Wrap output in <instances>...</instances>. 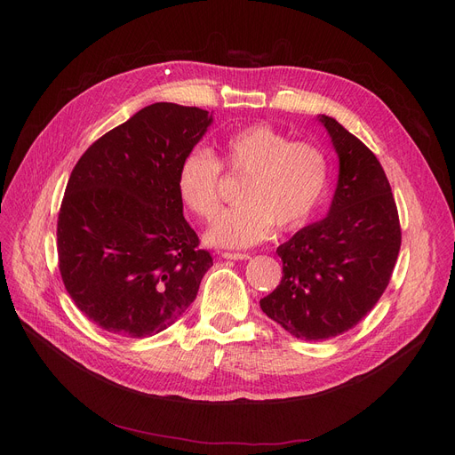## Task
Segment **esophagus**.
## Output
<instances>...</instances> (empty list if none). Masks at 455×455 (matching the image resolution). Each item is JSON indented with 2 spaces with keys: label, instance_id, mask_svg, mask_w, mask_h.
I'll return each instance as SVG.
<instances>
[{
  "label": "esophagus",
  "instance_id": "1",
  "mask_svg": "<svg viewBox=\"0 0 455 455\" xmlns=\"http://www.w3.org/2000/svg\"><path fill=\"white\" fill-rule=\"evenodd\" d=\"M221 258H225V259H249L251 256L245 254V252H223Z\"/></svg>",
  "mask_w": 455,
  "mask_h": 455
}]
</instances>
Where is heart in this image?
Returning a JSON list of instances; mask_svg holds the SVG:
<instances>
[{
  "instance_id": "heart-1",
  "label": "heart",
  "mask_w": 455,
  "mask_h": 455,
  "mask_svg": "<svg viewBox=\"0 0 455 455\" xmlns=\"http://www.w3.org/2000/svg\"><path fill=\"white\" fill-rule=\"evenodd\" d=\"M221 164L245 175L237 204L221 212L206 230L215 247L245 249L267 240L275 225L295 230L314 218L330 184L328 155L309 141H291L280 131L256 124L227 134L220 146ZM220 162L201 148L191 149L177 172L182 204L203 220L220 206Z\"/></svg>"
}]
</instances>
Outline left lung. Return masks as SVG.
Here are the masks:
<instances>
[{"label": "left lung", "instance_id": "left-lung-1", "mask_svg": "<svg viewBox=\"0 0 455 455\" xmlns=\"http://www.w3.org/2000/svg\"><path fill=\"white\" fill-rule=\"evenodd\" d=\"M317 119L339 158L336 191L321 221L276 249L282 280L259 300L267 317L306 341L336 338L371 312L391 280L402 237L378 158L333 117Z\"/></svg>", "mask_w": 455, "mask_h": 455}]
</instances>
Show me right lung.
<instances>
[{"label": "right lung", "mask_w": 455, "mask_h": 455, "mask_svg": "<svg viewBox=\"0 0 455 455\" xmlns=\"http://www.w3.org/2000/svg\"><path fill=\"white\" fill-rule=\"evenodd\" d=\"M213 116L155 103L92 143L59 212V269L100 328L151 338L196 300L212 256L182 215L177 172Z\"/></svg>", "instance_id": "add662e5"}]
</instances>
